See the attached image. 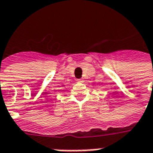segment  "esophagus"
<instances>
[{
	"instance_id": "obj_1",
	"label": "esophagus",
	"mask_w": 153,
	"mask_h": 153,
	"mask_svg": "<svg viewBox=\"0 0 153 153\" xmlns=\"http://www.w3.org/2000/svg\"><path fill=\"white\" fill-rule=\"evenodd\" d=\"M77 82H80V83H82V82H84V80L83 79H77Z\"/></svg>"
}]
</instances>
